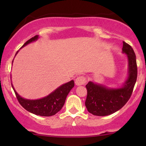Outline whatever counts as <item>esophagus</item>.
I'll return each instance as SVG.
<instances>
[{"mask_svg":"<svg viewBox=\"0 0 146 146\" xmlns=\"http://www.w3.org/2000/svg\"><path fill=\"white\" fill-rule=\"evenodd\" d=\"M86 82V78L84 76H79L75 79V83L77 86H81V85H84Z\"/></svg>","mask_w":146,"mask_h":146,"instance_id":"obj_1","label":"esophagus"}]
</instances>
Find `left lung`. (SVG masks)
I'll list each match as a JSON object with an SVG mask.
<instances>
[{
	"instance_id": "1",
	"label": "left lung",
	"mask_w": 146,
	"mask_h": 146,
	"mask_svg": "<svg viewBox=\"0 0 146 146\" xmlns=\"http://www.w3.org/2000/svg\"><path fill=\"white\" fill-rule=\"evenodd\" d=\"M122 51L128 60V75L121 88H111L89 82L86 85L87 97L85 105L90 113L107 116L121 109L131 97L137 78L136 56L133 48L123 42Z\"/></svg>"
}]
</instances>
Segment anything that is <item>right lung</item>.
Here are the masks:
<instances>
[{
    "mask_svg": "<svg viewBox=\"0 0 146 146\" xmlns=\"http://www.w3.org/2000/svg\"><path fill=\"white\" fill-rule=\"evenodd\" d=\"M38 38V35L33 37L29 40L27 41L22 47L26 46L27 44H29L33 41L37 40ZM18 52V51L16 52V55L17 54ZM11 86L14 90L18 102L25 110L36 115L49 117L56 115L58 112H59L62 109L64 104L66 96L68 95L70 90L74 86V81L71 80L64 84H62L46 97L35 100H30L23 98L15 90L12 84H11Z\"/></svg>",
    "mask_w": 146,
    "mask_h": 146,
    "instance_id": "1",
    "label": "right lung"
}]
</instances>
